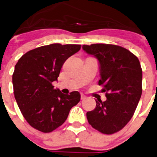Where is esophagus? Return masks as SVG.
<instances>
[{"instance_id": "esophagus-1", "label": "esophagus", "mask_w": 157, "mask_h": 157, "mask_svg": "<svg viewBox=\"0 0 157 157\" xmlns=\"http://www.w3.org/2000/svg\"><path fill=\"white\" fill-rule=\"evenodd\" d=\"M86 98V96H85L84 94H81V100H84V99Z\"/></svg>"}]
</instances>
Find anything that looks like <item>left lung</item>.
Masks as SVG:
<instances>
[{
	"mask_svg": "<svg viewBox=\"0 0 157 157\" xmlns=\"http://www.w3.org/2000/svg\"><path fill=\"white\" fill-rule=\"evenodd\" d=\"M82 49L99 61L101 79L106 100L96 101L94 110L87 112L93 128L104 134L120 131L133 116L142 94V69L136 56L116 45H83Z\"/></svg>",
	"mask_w": 157,
	"mask_h": 157,
	"instance_id": "1",
	"label": "left lung"
}]
</instances>
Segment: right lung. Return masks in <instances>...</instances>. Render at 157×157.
Returning <instances> with one entry per match:
<instances>
[{"mask_svg":"<svg viewBox=\"0 0 157 157\" xmlns=\"http://www.w3.org/2000/svg\"><path fill=\"white\" fill-rule=\"evenodd\" d=\"M81 45H44L24 54L12 76L13 93L23 117L43 132H52L66 121L69 111L78 104L80 94L65 95L52 82L57 80L63 64L80 51Z\"/></svg>","mask_w":157,"mask_h":157,"instance_id":"1","label":"right lung"}]
</instances>
